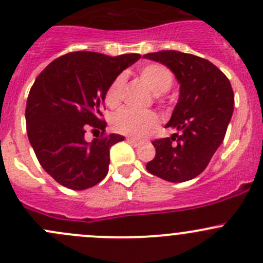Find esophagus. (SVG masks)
<instances>
[{"label":"esophagus","instance_id":"esophagus-1","mask_svg":"<svg viewBox=\"0 0 263 263\" xmlns=\"http://www.w3.org/2000/svg\"><path fill=\"white\" fill-rule=\"evenodd\" d=\"M126 140L129 142V144L134 145V146H139V145H140V141H137V140L132 139V137H126Z\"/></svg>","mask_w":263,"mask_h":263}]
</instances>
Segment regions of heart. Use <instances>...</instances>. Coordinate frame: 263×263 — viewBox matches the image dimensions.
<instances>
[{
  "mask_svg": "<svg viewBox=\"0 0 263 263\" xmlns=\"http://www.w3.org/2000/svg\"><path fill=\"white\" fill-rule=\"evenodd\" d=\"M141 80L149 86L155 95L164 93L172 87L173 74L167 67L158 63L146 64L139 72ZM124 76L119 74L114 78L105 93V101L110 108H117L122 101L124 87ZM113 128L122 134L134 137H146L155 131L159 124V118L153 111H140L135 109H122L114 116Z\"/></svg>",
  "mask_w": 263,
  "mask_h": 263,
  "instance_id": "obj_1",
  "label": "heart"
}]
</instances>
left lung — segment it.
Returning a JSON list of instances; mask_svg holds the SVG:
<instances>
[{"instance_id": "obj_1", "label": "left lung", "mask_w": 263, "mask_h": 263, "mask_svg": "<svg viewBox=\"0 0 263 263\" xmlns=\"http://www.w3.org/2000/svg\"><path fill=\"white\" fill-rule=\"evenodd\" d=\"M144 58L164 64L180 83L178 103L165 124L178 132L153 141L155 157L146 170L171 182L189 181L207 168L225 139L234 110L230 81L215 64L191 53L164 50Z\"/></svg>"}]
</instances>
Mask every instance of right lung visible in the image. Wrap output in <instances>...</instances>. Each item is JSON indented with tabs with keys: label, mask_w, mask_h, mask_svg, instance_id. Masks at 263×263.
Returning a JSON list of instances; mask_svg holds the SVG:
<instances>
[{
	"label": "right lung",
	"mask_w": 263,
	"mask_h": 263,
	"mask_svg": "<svg viewBox=\"0 0 263 263\" xmlns=\"http://www.w3.org/2000/svg\"><path fill=\"white\" fill-rule=\"evenodd\" d=\"M140 58L76 51L55 59L35 78L25 108L27 134L38 162L56 182L85 190L105 177L109 150L124 137L104 135V99L114 78ZM87 126L101 129V137L86 142Z\"/></svg>",
	"instance_id": "right-lung-1"
}]
</instances>
